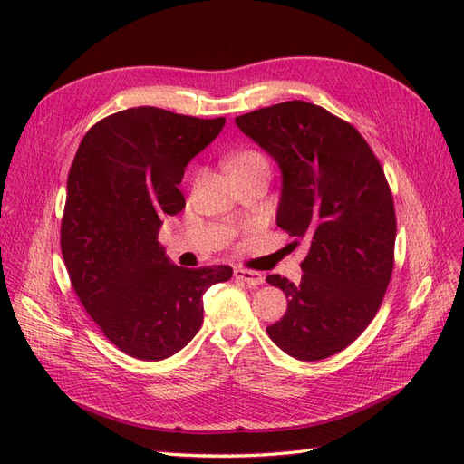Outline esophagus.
I'll use <instances>...</instances> for the list:
<instances>
[{
	"label": "esophagus",
	"mask_w": 464,
	"mask_h": 464,
	"mask_svg": "<svg viewBox=\"0 0 464 464\" xmlns=\"http://www.w3.org/2000/svg\"><path fill=\"white\" fill-rule=\"evenodd\" d=\"M234 276L249 286H259L265 283V276L257 271H251V269H236Z\"/></svg>",
	"instance_id": "obj_1"
}]
</instances>
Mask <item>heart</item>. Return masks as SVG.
<instances>
[{
	"label": "heart",
	"mask_w": 464,
	"mask_h": 464,
	"mask_svg": "<svg viewBox=\"0 0 464 464\" xmlns=\"http://www.w3.org/2000/svg\"><path fill=\"white\" fill-rule=\"evenodd\" d=\"M254 168H269V160H266L263 152H259L256 149H244L240 152H236L234 157L228 160L230 174L254 170Z\"/></svg>",
	"instance_id": "1"
}]
</instances>
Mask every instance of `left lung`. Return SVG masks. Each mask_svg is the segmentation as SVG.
<instances>
[{
	"instance_id": "1",
	"label": "left lung",
	"mask_w": 464,
	"mask_h": 464,
	"mask_svg": "<svg viewBox=\"0 0 464 464\" xmlns=\"http://www.w3.org/2000/svg\"><path fill=\"white\" fill-rule=\"evenodd\" d=\"M283 170L276 224L307 244L300 285L266 283L288 300L266 327L296 360L315 362L353 344L375 317L395 266L397 217L383 166L353 123L304 101L236 118Z\"/></svg>"
}]
</instances>
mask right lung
Masks as SVG:
<instances>
[{"label": "right lung", "mask_w": 464, "mask_h": 464, "mask_svg": "<svg viewBox=\"0 0 464 464\" xmlns=\"http://www.w3.org/2000/svg\"><path fill=\"white\" fill-rule=\"evenodd\" d=\"M224 118L139 106L96 121L67 176L60 246L79 302L121 353L157 362L179 353L203 323V294L227 265L184 269L159 242L166 215L186 207L188 162Z\"/></svg>", "instance_id": "right-lung-1"}]
</instances>
